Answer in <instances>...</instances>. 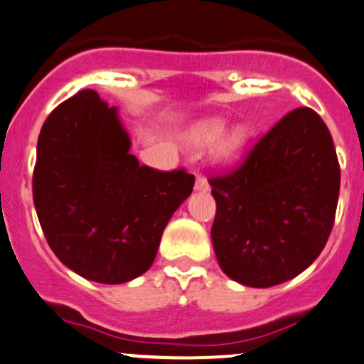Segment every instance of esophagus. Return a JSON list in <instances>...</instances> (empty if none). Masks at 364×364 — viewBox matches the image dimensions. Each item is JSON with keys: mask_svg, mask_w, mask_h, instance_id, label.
Masks as SVG:
<instances>
[{"mask_svg": "<svg viewBox=\"0 0 364 364\" xmlns=\"http://www.w3.org/2000/svg\"><path fill=\"white\" fill-rule=\"evenodd\" d=\"M196 190H199V192H208V190H209V183H208V178H205V176H203V174L197 176Z\"/></svg>", "mask_w": 364, "mask_h": 364, "instance_id": "esophagus-1", "label": "esophagus"}]
</instances>
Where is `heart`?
Instances as JSON below:
<instances>
[{"mask_svg": "<svg viewBox=\"0 0 364 364\" xmlns=\"http://www.w3.org/2000/svg\"><path fill=\"white\" fill-rule=\"evenodd\" d=\"M223 128H225V123H223V121H220V119L208 121V123H204L199 130H196V134H193V137H192V142L196 146L213 144L215 141H218V137L222 135ZM247 142H248L247 128L245 127L236 128V130H234L232 134H230L229 137L223 141L222 148H220L222 149V155L227 156V159H234V156H237L241 151H243L245 146H247Z\"/></svg>", "mask_w": 364, "mask_h": 364, "instance_id": "1", "label": "heart"}]
</instances>
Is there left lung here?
<instances>
[{"label": "left lung", "instance_id": "obj_1", "mask_svg": "<svg viewBox=\"0 0 364 364\" xmlns=\"http://www.w3.org/2000/svg\"><path fill=\"white\" fill-rule=\"evenodd\" d=\"M216 215L211 240L223 273L248 287H273L318 257L335 223L340 164L328 127L297 107L243 160L209 176Z\"/></svg>", "mask_w": 364, "mask_h": 364}]
</instances>
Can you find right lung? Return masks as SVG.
<instances>
[{"mask_svg":"<svg viewBox=\"0 0 364 364\" xmlns=\"http://www.w3.org/2000/svg\"><path fill=\"white\" fill-rule=\"evenodd\" d=\"M116 109L82 90L47 116L38 135L33 203L58 259L80 277L116 285L151 267L165 225L196 176L130 155Z\"/></svg>","mask_w":364,"mask_h":364,"instance_id":"right-lung-1","label":"right lung"}]
</instances>
